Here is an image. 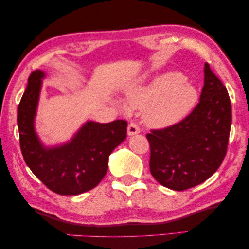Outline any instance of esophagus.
Segmentation results:
<instances>
[{
	"instance_id": "1",
	"label": "esophagus",
	"mask_w": 249,
	"mask_h": 249,
	"mask_svg": "<svg viewBox=\"0 0 249 249\" xmlns=\"http://www.w3.org/2000/svg\"><path fill=\"white\" fill-rule=\"evenodd\" d=\"M139 132H140L139 125H138L135 121L130 122V124H128V136L137 135V133H139Z\"/></svg>"
}]
</instances>
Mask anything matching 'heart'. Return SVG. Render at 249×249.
<instances>
[{
    "instance_id": "1",
    "label": "heart",
    "mask_w": 249,
    "mask_h": 249,
    "mask_svg": "<svg viewBox=\"0 0 249 249\" xmlns=\"http://www.w3.org/2000/svg\"><path fill=\"white\" fill-rule=\"evenodd\" d=\"M179 72H168L150 85L130 91L132 108H146L144 119L154 128L171 127L188 116L198 101L197 89ZM124 107V106H122Z\"/></svg>"
}]
</instances>
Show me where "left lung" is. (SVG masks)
<instances>
[{"mask_svg":"<svg viewBox=\"0 0 249 249\" xmlns=\"http://www.w3.org/2000/svg\"><path fill=\"white\" fill-rule=\"evenodd\" d=\"M199 102L185 119L151 130L150 173L163 187L186 190L216 173L226 156L231 125V99L209 64H205Z\"/></svg>","mask_w":249,"mask_h":249,"instance_id":"1","label":"left lung"}]
</instances>
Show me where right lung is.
<instances>
[{
    "instance_id": "obj_1",
    "label": "right lung",
    "mask_w": 249,
    "mask_h": 249,
    "mask_svg": "<svg viewBox=\"0 0 249 249\" xmlns=\"http://www.w3.org/2000/svg\"><path fill=\"white\" fill-rule=\"evenodd\" d=\"M44 73L33 71L18 108L20 147L25 163L53 193L79 195L91 190L108 170L109 156L127 138V121H88L66 144L45 148L34 129Z\"/></svg>"
}]
</instances>
